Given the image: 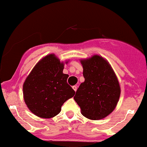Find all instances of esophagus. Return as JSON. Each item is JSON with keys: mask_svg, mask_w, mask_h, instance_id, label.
I'll list each match as a JSON object with an SVG mask.
<instances>
[{"mask_svg": "<svg viewBox=\"0 0 147 147\" xmlns=\"http://www.w3.org/2000/svg\"><path fill=\"white\" fill-rule=\"evenodd\" d=\"M72 89H73V90H74V91H75V92H76V91H77V89H78V87H77V86H72Z\"/></svg>", "mask_w": 147, "mask_h": 147, "instance_id": "obj_1", "label": "esophagus"}]
</instances>
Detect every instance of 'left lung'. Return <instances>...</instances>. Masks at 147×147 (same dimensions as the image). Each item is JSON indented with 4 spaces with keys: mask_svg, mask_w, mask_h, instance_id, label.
Returning a JSON list of instances; mask_svg holds the SVG:
<instances>
[{
    "mask_svg": "<svg viewBox=\"0 0 147 147\" xmlns=\"http://www.w3.org/2000/svg\"><path fill=\"white\" fill-rule=\"evenodd\" d=\"M80 61L85 80L74 99L84 117L95 121L103 119L118 104L121 95L118 79L108 61L99 55Z\"/></svg>",
    "mask_w": 147,
    "mask_h": 147,
    "instance_id": "8db88e82",
    "label": "left lung"
}]
</instances>
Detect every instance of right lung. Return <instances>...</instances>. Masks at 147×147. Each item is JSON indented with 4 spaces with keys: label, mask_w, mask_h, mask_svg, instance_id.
Instances as JSON below:
<instances>
[{
    "label": "right lung",
    "mask_w": 147,
    "mask_h": 147,
    "mask_svg": "<svg viewBox=\"0 0 147 147\" xmlns=\"http://www.w3.org/2000/svg\"><path fill=\"white\" fill-rule=\"evenodd\" d=\"M55 54L44 56L29 74L23 85L24 102L33 114L52 118L61 111L64 102L75 92L67 84L69 75L63 74L64 63Z\"/></svg>",
    "instance_id": "obj_1"
}]
</instances>
